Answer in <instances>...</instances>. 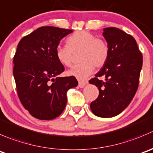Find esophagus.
<instances>
[{
	"label": "esophagus",
	"instance_id": "34e87169",
	"mask_svg": "<svg viewBox=\"0 0 153 153\" xmlns=\"http://www.w3.org/2000/svg\"><path fill=\"white\" fill-rule=\"evenodd\" d=\"M86 84H87V82H82V81H79V83H78V87H81V88H83V87H84Z\"/></svg>",
	"mask_w": 153,
	"mask_h": 153
}]
</instances>
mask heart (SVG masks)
Returning a JSON list of instances; mask_svg holds the SVG:
<instances>
[{
    "label": "heart",
    "mask_w": 153,
    "mask_h": 153,
    "mask_svg": "<svg viewBox=\"0 0 153 153\" xmlns=\"http://www.w3.org/2000/svg\"><path fill=\"white\" fill-rule=\"evenodd\" d=\"M67 45H57V60L65 66H72L73 54L81 51L80 64L73 66L68 74L79 81H85L93 72L95 66L101 68L109 57V47L102 39L87 31H77L66 39Z\"/></svg>",
    "instance_id": "b5f03b06"
}]
</instances>
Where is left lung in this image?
Instances as JSON below:
<instances>
[{"instance_id":"8db88e82","label":"left lung","mask_w":153,"mask_h":153,"mask_svg":"<svg viewBox=\"0 0 153 153\" xmlns=\"http://www.w3.org/2000/svg\"><path fill=\"white\" fill-rule=\"evenodd\" d=\"M103 36L109 47V57L89 82L99 90L90 109L96 116L106 118L120 114L132 100L139 85L143 56L134 37L122 30L106 27Z\"/></svg>"}]
</instances>
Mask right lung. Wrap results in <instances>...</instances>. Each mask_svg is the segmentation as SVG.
I'll return each mask as SVG.
<instances>
[{
  "label": "right lung",
  "mask_w": 153,
  "mask_h": 153,
  "mask_svg": "<svg viewBox=\"0 0 153 153\" xmlns=\"http://www.w3.org/2000/svg\"><path fill=\"white\" fill-rule=\"evenodd\" d=\"M72 30L41 27L24 36L13 57V75L18 96L33 117L49 120L66 107V93L78 86L73 76L57 77L64 66L56 57L60 41Z\"/></svg>",
  "instance_id": "1"
}]
</instances>
